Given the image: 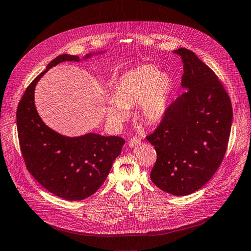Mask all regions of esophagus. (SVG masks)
Here are the masks:
<instances>
[{
    "instance_id": "obj_1",
    "label": "esophagus",
    "mask_w": 251,
    "mask_h": 251,
    "mask_svg": "<svg viewBox=\"0 0 251 251\" xmlns=\"http://www.w3.org/2000/svg\"><path fill=\"white\" fill-rule=\"evenodd\" d=\"M140 143H141V140H140L138 137H132L128 140V146L129 147H136Z\"/></svg>"
}]
</instances>
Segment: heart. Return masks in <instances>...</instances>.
Masks as SVG:
<instances>
[{
  "mask_svg": "<svg viewBox=\"0 0 251 251\" xmlns=\"http://www.w3.org/2000/svg\"><path fill=\"white\" fill-rule=\"evenodd\" d=\"M173 89L171 77L160 73L155 66H139L116 81L108 117L113 123H122L127 115L126 108L138 104L139 117L146 123H156L166 115Z\"/></svg>",
  "mask_w": 251,
  "mask_h": 251,
  "instance_id": "obj_1",
  "label": "heart"
}]
</instances>
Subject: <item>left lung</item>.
I'll use <instances>...</instances> for the list:
<instances>
[{
    "mask_svg": "<svg viewBox=\"0 0 251 251\" xmlns=\"http://www.w3.org/2000/svg\"><path fill=\"white\" fill-rule=\"evenodd\" d=\"M174 52L182 58L181 83L186 91L169 105L146 139L156 151L151 181L168 194L186 196L205 185L222 164L233 108L211 69L186 48Z\"/></svg>",
    "mask_w": 251,
    "mask_h": 251,
    "instance_id": "8db88e82",
    "label": "left lung"
}]
</instances>
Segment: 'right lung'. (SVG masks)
<instances>
[{
  "label": "right lung",
  "instance_id": "add662e5",
  "mask_svg": "<svg viewBox=\"0 0 251 251\" xmlns=\"http://www.w3.org/2000/svg\"><path fill=\"white\" fill-rule=\"evenodd\" d=\"M66 61L78 62L79 57L58 55L26 87L16 111L17 133L25 167L37 181L59 198L81 201L104 183L126 141L98 134L69 138L44 125L34 103L35 86L48 69Z\"/></svg>",
  "mask_w": 251,
  "mask_h": 251
}]
</instances>
